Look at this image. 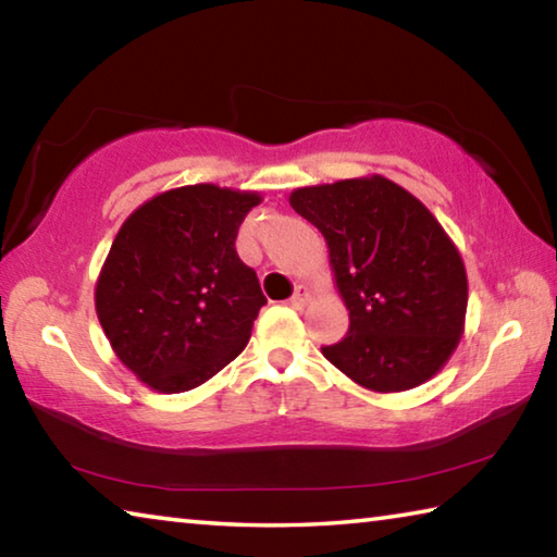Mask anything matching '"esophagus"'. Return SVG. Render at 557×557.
<instances>
[{
    "instance_id": "esophagus-1",
    "label": "esophagus",
    "mask_w": 557,
    "mask_h": 557,
    "mask_svg": "<svg viewBox=\"0 0 557 557\" xmlns=\"http://www.w3.org/2000/svg\"><path fill=\"white\" fill-rule=\"evenodd\" d=\"M309 301V289L305 287V285H297L295 287V295L289 297V307H295V309H301Z\"/></svg>"
}]
</instances>
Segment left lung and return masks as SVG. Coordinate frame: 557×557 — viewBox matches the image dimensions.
I'll use <instances>...</instances> for the list:
<instances>
[{
	"mask_svg": "<svg viewBox=\"0 0 557 557\" xmlns=\"http://www.w3.org/2000/svg\"><path fill=\"white\" fill-rule=\"evenodd\" d=\"M322 231L348 332L326 361L375 393L430 381L465 332L467 270L425 206L385 176L344 178L289 194Z\"/></svg>",
	"mask_w": 557,
	"mask_h": 557,
	"instance_id": "8db88e82",
	"label": "left lung"
}]
</instances>
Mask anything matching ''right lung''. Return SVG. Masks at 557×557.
<instances>
[{
    "mask_svg": "<svg viewBox=\"0 0 557 557\" xmlns=\"http://www.w3.org/2000/svg\"><path fill=\"white\" fill-rule=\"evenodd\" d=\"M260 201L256 191L182 186L122 223L100 270L96 309L112 351L149 388L191 391L248 344L268 299L235 238Z\"/></svg>",
    "mask_w": 557,
    "mask_h": 557,
    "instance_id": "1",
    "label": "right lung"
}]
</instances>
